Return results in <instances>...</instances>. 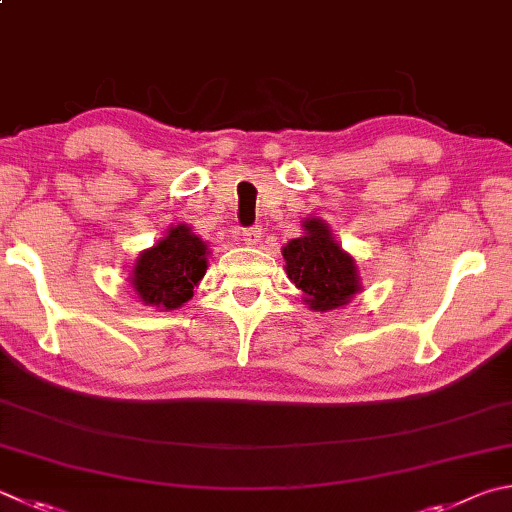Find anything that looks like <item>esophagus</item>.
<instances>
[{
  "mask_svg": "<svg viewBox=\"0 0 512 512\" xmlns=\"http://www.w3.org/2000/svg\"><path fill=\"white\" fill-rule=\"evenodd\" d=\"M259 237H262V228H246L244 230V241L248 246H257V241H259Z\"/></svg>",
  "mask_w": 512,
  "mask_h": 512,
  "instance_id": "1",
  "label": "esophagus"
}]
</instances>
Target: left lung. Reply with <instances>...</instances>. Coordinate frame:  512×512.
Instances as JSON below:
<instances>
[{
  "label": "left lung",
  "mask_w": 512,
  "mask_h": 512,
  "mask_svg": "<svg viewBox=\"0 0 512 512\" xmlns=\"http://www.w3.org/2000/svg\"><path fill=\"white\" fill-rule=\"evenodd\" d=\"M302 230L282 248L288 280L300 288L302 302L311 311L340 309L362 291L356 259L338 244L320 217L304 219Z\"/></svg>",
  "instance_id": "8db88e82"
}]
</instances>
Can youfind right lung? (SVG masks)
<instances>
[{"mask_svg": "<svg viewBox=\"0 0 512 512\" xmlns=\"http://www.w3.org/2000/svg\"><path fill=\"white\" fill-rule=\"evenodd\" d=\"M208 255V241L194 235L188 224L172 226L136 257L127 282L145 306L159 311L181 309L206 275Z\"/></svg>", "mask_w": 512, "mask_h": 512, "instance_id": "right-lung-1", "label": "right lung"}]
</instances>
